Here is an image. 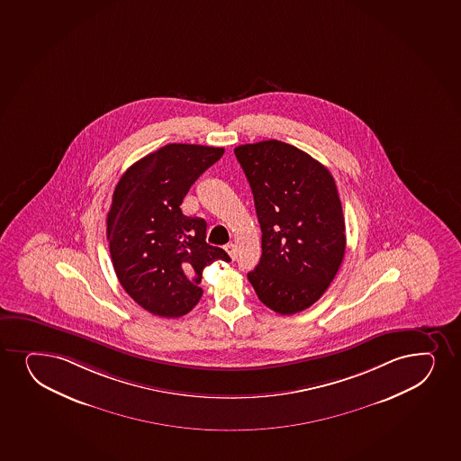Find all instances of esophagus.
Returning a JSON list of instances; mask_svg holds the SVG:
<instances>
[{
    "label": "esophagus",
    "instance_id": "34e87169",
    "mask_svg": "<svg viewBox=\"0 0 461 461\" xmlns=\"http://www.w3.org/2000/svg\"><path fill=\"white\" fill-rule=\"evenodd\" d=\"M224 249H226V252L230 255V258L235 259V257H237V254H235V250H237L235 249V244L228 243L224 246Z\"/></svg>",
    "mask_w": 461,
    "mask_h": 461
}]
</instances>
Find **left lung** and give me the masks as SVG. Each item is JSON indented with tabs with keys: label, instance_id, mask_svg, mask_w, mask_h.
Listing matches in <instances>:
<instances>
[{
	"label": "left lung",
	"instance_id": "8db88e82",
	"mask_svg": "<svg viewBox=\"0 0 461 461\" xmlns=\"http://www.w3.org/2000/svg\"><path fill=\"white\" fill-rule=\"evenodd\" d=\"M254 194L261 258L248 274L259 302L281 313L302 312L334 280L346 250L334 176L311 155L278 140L235 148Z\"/></svg>",
	"mask_w": 461,
	"mask_h": 461
}]
</instances>
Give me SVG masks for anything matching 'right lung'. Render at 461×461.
<instances>
[{
	"label": "right lung",
	"mask_w": 461,
	"mask_h": 461,
	"mask_svg": "<svg viewBox=\"0 0 461 461\" xmlns=\"http://www.w3.org/2000/svg\"><path fill=\"white\" fill-rule=\"evenodd\" d=\"M222 148L166 144L122 175L107 213L112 265L133 302L158 317L185 315L203 295V270L230 261L206 243V221L180 206Z\"/></svg>",
	"instance_id": "add662e5"
}]
</instances>
